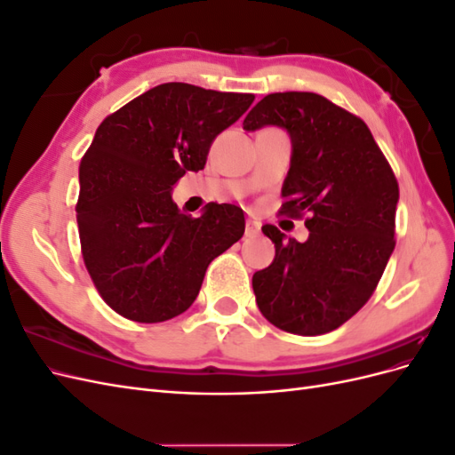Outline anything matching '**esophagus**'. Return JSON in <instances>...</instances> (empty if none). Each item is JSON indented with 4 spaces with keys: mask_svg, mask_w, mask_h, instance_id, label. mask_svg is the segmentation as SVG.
<instances>
[{
    "mask_svg": "<svg viewBox=\"0 0 455 455\" xmlns=\"http://www.w3.org/2000/svg\"><path fill=\"white\" fill-rule=\"evenodd\" d=\"M258 233H259V222H256V220H246L244 235L246 237H256Z\"/></svg>",
    "mask_w": 455,
    "mask_h": 455,
    "instance_id": "1",
    "label": "esophagus"
}]
</instances>
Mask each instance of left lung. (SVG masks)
Listing matches in <instances>:
<instances>
[{
  "mask_svg": "<svg viewBox=\"0 0 455 455\" xmlns=\"http://www.w3.org/2000/svg\"><path fill=\"white\" fill-rule=\"evenodd\" d=\"M277 125L292 140L281 214L306 218L298 243L266 224L275 259L252 288L266 319L284 332L321 336L339 328L374 294L395 249L398 182L366 123L315 92H273L243 129Z\"/></svg>",
  "mask_w": 455,
  "mask_h": 455,
  "instance_id": "left-lung-1",
  "label": "left lung"
}]
</instances>
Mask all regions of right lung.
Returning <instances> with one entry per match:
<instances>
[{"label": "right lung", "instance_id": "add662e5", "mask_svg": "<svg viewBox=\"0 0 455 455\" xmlns=\"http://www.w3.org/2000/svg\"><path fill=\"white\" fill-rule=\"evenodd\" d=\"M254 102L249 92L163 84L109 114L81 157L77 228L106 304L134 323H163L194 304L204 271L244 233L235 204L182 214L171 189L203 171L216 136Z\"/></svg>", "mask_w": 455, "mask_h": 455}]
</instances>
